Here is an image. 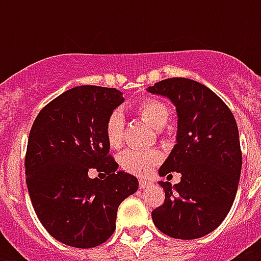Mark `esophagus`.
Segmentation results:
<instances>
[{
    "instance_id": "1",
    "label": "esophagus",
    "mask_w": 261,
    "mask_h": 261,
    "mask_svg": "<svg viewBox=\"0 0 261 261\" xmlns=\"http://www.w3.org/2000/svg\"><path fill=\"white\" fill-rule=\"evenodd\" d=\"M150 186V181H147V180H139V188L143 190V188H146V187Z\"/></svg>"
}]
</instances>
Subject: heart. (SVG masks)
Returning a JSON list of instances; mask_svg holds the SVG:
<instances>
[{
  "label": "heart",
  "instance_id": "heart-1",
  "mask_svg": "<svg viewBox=\"0 0 261 261\" xmlns=\"http://www.w3.org/2000/svg\"><path fill=\"white\" fill-rule=\"evenodd\" d=\"M139 116L149 124L161 130L171 119V110L167 102L155 97L145 98L137 107ZM124 137V116L122 111L111 112L106 122V138L111 147H120ZM120 167L128 173L147 174L161 161V153L157 150H126L120 155Z\"/></svg>",
  "mask_w": 261,
  "mask_h": 261
}]
</instances>
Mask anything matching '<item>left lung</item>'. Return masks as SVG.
<instances>
[{
  "label": "left lung",
  "instance_id": "left-lung-1",
  "mask_svg": "<svg viewBox=\"0 0 261 261\" xmlns=\"http://www.w3.org/2000/svg\"><path fill=\"white\" fill-rule=\"evenodd\" d=\"M147 92L169 98L178 118L176 145L160 176L181 174L173 187L159 181L165 200L151 218L169 237L200 239L222 223L234 202L243 165L237 123L229 107L194 80H163Z\"/></svg>",
  "mask_w": 261,
  "mask_h": 261
}]
</instances>
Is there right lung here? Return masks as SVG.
Segmentation results:
<instances>
[{
	"label": "right lung",
	"mask_w": 261,
	"mask_h": 261,
	"mask_svg": "<svg viewBox=\"0 0 261 261\" xmlns=\"http://www.w3.org/2000/svg\"><path fill=\"white\" fill-rule=\"evenodd\" d=\"M122 94L115 88H71L31 127L24 164L31 202L46 230L69 247L106 243L119 204L138 190V178L116 171L106 138L107 119L124 101ZM92 170L107 177L90 179Z\"/></svg>",
	"instance_id": "1"
}]
</instances>
